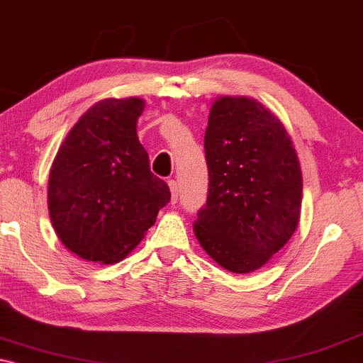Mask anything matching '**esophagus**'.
Listing matches in <instances>:
<instances>
[{"label":"esophagus","instance_id":"34e87169","mask_svg":"<svg viewBox=\"0 0 363 363\" xmlns=\"http://www.w3.org/2000/svg\"><path fill=\"white\" fill-rule=\"evenodd\" d=\"M168 186H170V191H172V205H175L178 200V183L175 180H170L168 182Z\"/></svg>","mask_w":363,"mask_h":363}]
</instances>
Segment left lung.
I'll return each instance as SVG.
<instances>
[{"label":"left lung","mask_w":363,"mask_h":363,"mask_svg":"<svg viewBox=\"0 0 363 363\" xmlns=\"http://www.w3.org/2000/svg\"><path fill=\"white\" fill-rule=\"evenodd\" d=\"M208 198L193 231L223 269L247 274L284 247L301 218L302 172L289 133L256 99L223 96L205 132Z\"/></svg>","instance_id":"1"}]
</instances>
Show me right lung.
I'll list each match as a JSON object with an SVG mask.
<instances>
[{"label":"right lung","instance_id":"obj_1","mask_svg":"<svg viewBox=\"0 0 363 363\" xmlns=\"http://www.w3.org/2000/svg\"><path fill=\"white\" fill-rule=\"evenodd\" d=\"M140 97L104 99L79 117L49 172L48 208L54 231L86 261L127 257L170 201V188L150 172L137 137Z\"/></svg>","mask_w":363,"mask_h":363}]
</instances>
